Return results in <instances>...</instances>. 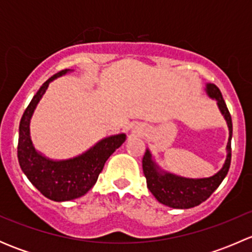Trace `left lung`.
I'll return each instance as SVG.
<instances>
[{"label": "left lung", "mask_w": 252, "mask_h": 252, "mask_svg": "<svg viewBox=\"0 0 252 252\" xmlns=\"http://www.w3.org/2000/svg\"><path fill=\"white\" fill-rule=\"evenodd\" d=\"M206 93L211 98L217 100L220 113L227 121L229 128V139L227 144V158L222 169L210 178L190 179V178L179 177L168 172H162L155 161L151 154L146 150L142 157V171H144L146 184L157 201L173 208H190L206 201L212 195V192L220 187V183L227 175L232 159V134L233 124L232 117L228 111L227 105L223 100L222 93L215 84L206 85Z\"/></svg>", "instance_id": "1"}]
</instances>
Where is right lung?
Wrapping results in <instances>:
<instances>
[{
    "instance_id": "right-lung-1",
    "label": "right lung",
    "mask_w": 252,
    "mask_h": 252,
    "mask_svg": "<svg viewBox=\"0 0 252 252\" xmlns=\"http://www.w3.org/2000/svg\"><path fill=\"white\" fill-rule=\"evenodd\" d=\"M69 69L58 72L42 84L36 95L23 113L19 124L18 161L23 173L47 199L69 201L85 195L97 182L108 157L126 141V134H118L98 141L84 154L74 158L53 161L35 150L30 138V119L36 105L53 79L64 75Z\"/></svg>"
}]
</instances>
